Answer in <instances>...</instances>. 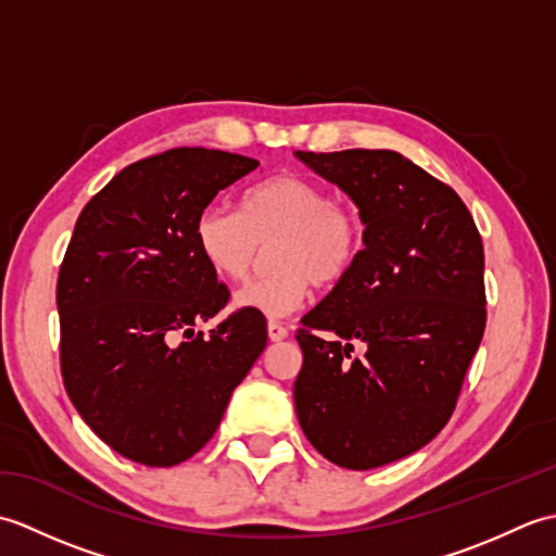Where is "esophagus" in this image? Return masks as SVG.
<instances>
[{"mask_svg": "<svg viewBox=\"0 0 556 556\" xmlns=\"http://www.w3.org/2000/svg\"><path fill=\"white\" fill-rule=\"evenodd\" d=\"M267 334H269L271 341H285V339L289 337V329H287L285 325H279V323L271 320V323L267 325Z\"/></svg>", "mask_w": 556, "mask_h": 556, "instance_id": "esophagus-1", "label": "esophagus"}]
</instances>
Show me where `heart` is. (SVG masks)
<instances>
[{
  "label": "heart",
  "mask_w": 556,
  "mask_h": 556,
  "mask_svg": "<svg viewBox=\"0 0 556 556\" xmlns=\"http://www.w3.org/2000/svg\"><path fill=\"white\" fill-rule=\"evenodd\" d=\"M193 236L200 255L224 279H243L260 243L277 239L269 251L275 271L245 281L236 305L285 317L308 301L311 285L334 287L349 275L363 248V219L320 181L277 174L248 188L239 212L207 205Z\"/></svg>",
  "instance_id": "b5f03b06"
}]
</instances>
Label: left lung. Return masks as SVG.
<instances>
[{"instance_id":"obj_1","label":"left lung","mask_w":556,"mask_h":556,"mask_svg":"<svg viewBox=\"0 0 556 556\" xmlns=\"http://www.w3.org/2000/svg\"><path fill=\"white\" fill-rule=\"evenodd\" d=\"M296 157L358 205L365 248L303 315L293 401L317 452L368 470L418 452L452 418L485 332V251L454 188L394 150Z\"/></svg>"}]
</instances>
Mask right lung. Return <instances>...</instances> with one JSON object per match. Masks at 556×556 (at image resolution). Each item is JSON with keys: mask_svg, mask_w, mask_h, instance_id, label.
Here are the masks:
<instances>
[{"mask_svg": "<svg viewBox=\"0 0 556 556\" xmlns=\"http://www.w3.org/2000/svg\"><path fill=\"white\" fill-rule=\"evenodd\" d=\"M257 160L174 148L128 164L78 215L59 267V363L71 404L100 440L143 466L191 458L267 346V320L233 311L193 227Z\"/></svg>", "mask_w": 556, "mask_h": 556, "instance_id": "1", "label": "right lung"}]
</instances>
